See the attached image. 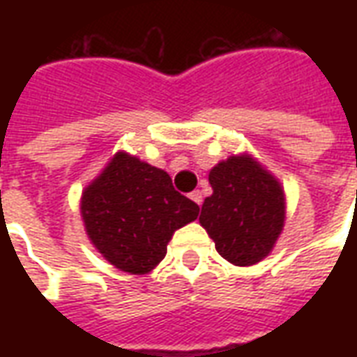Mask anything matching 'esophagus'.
<instances>
[{"label": "esophagus", "mask_w": 357, "mask_h": 357, "mask_svg": "<svg viewBox=\"0 0 357 357\" xmlns=\"http://www.w3.org/2000/svg\"><path fill=\"white\" fill-rule=\"evenodd\" d=\"M189 197H191V201H195L197 204H202V193L199 191V189H197V191H193V193L189 195Z\"/></svg>", "instance_id": "1"}]
</instances>
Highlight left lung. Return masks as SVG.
I'll list each match as a JSON object with an SVG mask.
<instances>
[{
  "mask_svg": "<svg viewBox=\"0 0 357 357\" xmlns=\"http://www.w3.org/2000/svg\"><path fill=\"white\" fill-rule=\"evenodd\" d=\"M212 195L199 222L216 250L235 266L260 262L275 247L284 225L281 183L250 155L229 156L208 174Z\"/></svg>",
  "mask_w": 357,
  "mask_h": 357,
  "instance_id": "obj_1",
  "label": "left lung"
}]
</instances>
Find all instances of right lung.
Wrapping results in <instances>:
<instances>
[{
	"label": "right lung",
	"mask_w": 357,
	"mask_h": 357,
	"mask_svg": "<svg viewBox=\"0 0 357 357\" xmlns=\"http://www.w3.org/2000/svg\"><path fill=\"white\" fill-rule=\"evenodd\" d=\"M80 210L93 247L132 275L155 269L174 231L199 216L166 172L122 151L84 189Z\"/></svg>",
	"instance_id": "add662e5"
}]
</instances>
